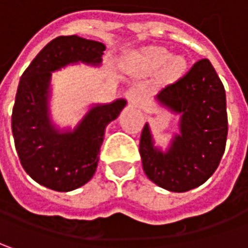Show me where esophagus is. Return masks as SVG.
<instances>
[{"instance_id": "esophagus-1", "label": "esophagus", "mask_w": 248, "mask_h": 248, "mask_svg": "<svg viewBox=\"0 0 248 248\" xmlns=\"http://www.w3.org/2000/svg\"><path fill=\"white\" fill-rule=\"evenodd\" d=\"M126 97H127L129 103L133 104V105H137L141 101V98H143V92L140 89H137V87H133V89H130L129 92L126 93Z\"/></svg>"}]
</instances>
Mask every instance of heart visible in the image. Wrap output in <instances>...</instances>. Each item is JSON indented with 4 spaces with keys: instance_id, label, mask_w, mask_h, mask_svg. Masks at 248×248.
<instances>
[{
    "instance_id": "heart-1",
    "label": "heart",
    "mask_w": 248,
    "mask_h": 248,
    "mask_svg": "<svg viewBox=\"0 0 248 248\" xmlns=\"http://www.w3.org/2000/svg\"><path fill=\"white\" fill-rule=\"evenodd\" d=\"M137 65L147 70L159 69L164 66V78L173 80L183 75L187 68V62L182 55H172V52L164 47H147L135 55Z\"/></svg>"
}]
</instances>
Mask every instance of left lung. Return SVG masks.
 Instances as JSON below:
<instances>
[{
  "label": "left lung",
  "instance_id": "obj_1",
  "mask_svg": "<svg viewBox=\"0 0 248 248\" xmlns=\"http://www.w3.org/2000/svg\"><path fill=\"white\" fill-rule=\"evenodd\" d=\"M155 101L179 115V132L167 150L154 143L150 124L140 137V155L147 178L156 186L183 193L201 186L217 170L228 136L226 95L208 60L155 95Z\"/></svg>",
  "mask_w": 248,
  "mask_h": 248
}]
</instances>
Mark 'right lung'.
I'll list each match as a JSON object with an SVG mask.
<instances>
[{
    "instance_id": "right-lung-1",
    "label": "right lung",
    "mask_w": 248,
    "mask_h": 248,
    "mask_svg": "<svg viewBox=\"0 0 248 248\" xmlns=\"http://www.w3.org/2000/svg\"><path fill=\"white\" fill-rule=\"evenodd\" d=\"M105 46L79 36H60L31 61L17 86L12 111V133L26 173L55 191H72L94 176L107 126L126 107L124 98L93 104L72 127L52 122L51 76L68 65L100 66Z\"/></svg>"
}]
</instances>
